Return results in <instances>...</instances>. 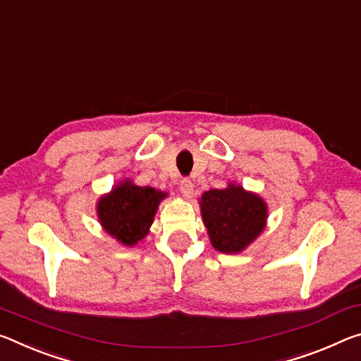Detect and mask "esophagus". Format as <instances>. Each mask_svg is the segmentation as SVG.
I'll return each mask as SVG.
<instances>
[{"mask_svg":"<svg viewBox=\"0 0 361 361\" xmlns=\"http://www.w3.org/2000/svg\"><path fill=\"white\" fill-rule=\"evenodd\" d=\"M192 188H194V185H192L191 180L185 178V180L180 181V192H181L183 197H190L192 194Z\"/></svg>","mask_w":361,"mask_h":361,"instance_id":"34e87169","label":"esophagus"}]
</instances>
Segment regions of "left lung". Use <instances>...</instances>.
<instances>
[{
    "mask_svg": "<svg viewBox=\"0 0 361 361\" xmlns=\"http://www.w3.org/2000/svg\"><path fill=\"white\" fill-rule=\"evenodd\" d=\"M199 205L210 244L223 254L243 252L267 226V202L236 183L223 190L205 191Z\"/></svg>",
    "mask_w": 361,
    "mask_h": 361,
    "instance_id": "1",
    "label": "left lung"
}]
</instances>
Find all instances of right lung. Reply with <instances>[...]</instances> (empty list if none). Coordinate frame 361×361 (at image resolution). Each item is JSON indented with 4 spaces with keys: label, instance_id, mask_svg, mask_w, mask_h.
Returning <instances> with one entry per match:
<instances>
[{
    "label": "right lung",
    "instance_id": "add662e5",
    "mask_svg": "<svg viewBox=\"0 0 361 361\" xmlns=\"http://www.w3.org/2000/svg\"><path fill=\"white\" fill-rule=\"evenodd\" d=\"M165 191L151 186H138L133 180H122L96 204V214L102 230L120 244L133 247L147 234L159 204L167 197Z\"/></svg>",
    "mask_w": 361,
    "mask_h": 361
}]
</instances>
